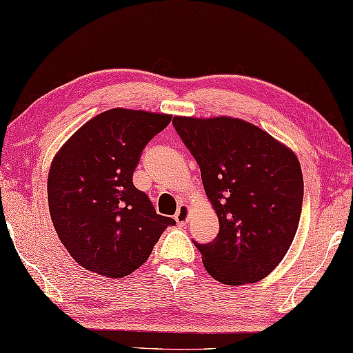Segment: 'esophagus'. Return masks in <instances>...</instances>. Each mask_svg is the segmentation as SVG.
I'll use <instances>...</instances> for the list:
<instances>
[{
  "label": "esophagus",
  "mask_w": 353,
  "mask_h": 353,
  "mask_svg": "<svg viewBox=\"0 0 353 353\" xmlns=\"http://www.w3.org/2000/svg\"><path fill=\"white\" fill-rule=\"evenodd\" d=\"M190 217V206L188 205H181L177 208V212L174 214V219L179 226H185L186 220Z\"/></svg>",
  "instance_id": "obj_1"
}]
</instances>
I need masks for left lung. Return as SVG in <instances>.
<instances>
[{
	"instance_id": "obj_1",
	"label": "left lung",
	"mask_w": 353,
	"mask_h": 353,
	"mask_svg": "<svg viewBox=\"0 0 353 353\" xmlns=\"http://www.w3.org/2000/svg\"><path fill=\"white\" fill-rule=\"evenodd\" d=\"M200 167L219 234L199 245L205 269L223 285L271 274L295 237L303 203L299 159L265 130L230 116L172 119Z\"/></svg>"
}]
</instances>
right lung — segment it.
<instances>
[{
    "label": "right lung",
    "instance_id": "right-lung-1",
    "mask_svg": "<svg viewBox=\"0 0 353 353\" xmlns=\"http://www.w3.org/2000/svg\"><path fill=\"white\" fill-rule=\"evenodd\" d=\"M171 114L112 108L85 122L53 157L48 210L76 263L122 279L148 260L174 219L157 214L133 185L141 153Z\"/></svg>",
    "mask_w": 353,
    "mask_h": 353
}]
</instances>
